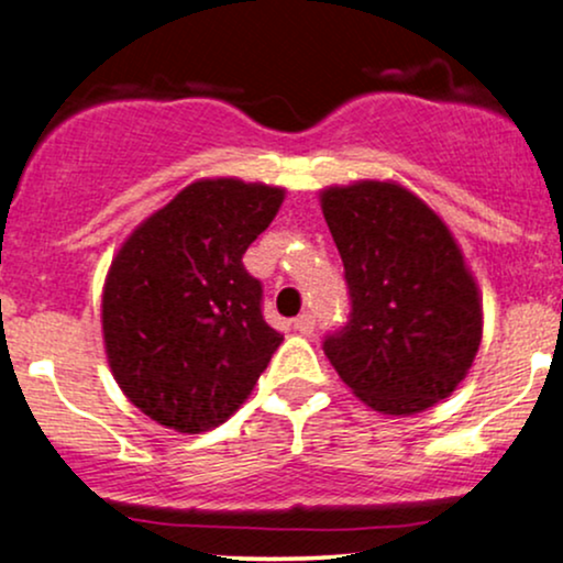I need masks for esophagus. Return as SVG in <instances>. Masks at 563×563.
<instances>
[{
	"instance_id": "1",
	"label": "esophagus",
	"mask_w": 563,
	"mask_h": 563,
	"mask_svg": "<svg viewBox=\"0 0 563 563\" xmlns=\"http://www.w3.org/2000/svg\"><path fill=\"white\" fill-rule=\"evenodd\" d=\"M294 328H296V331H299V333L309 335V333L314 331V318H312V314H309V312H301L299 318L294 320Z\"/></svg>"
}]
</instances>
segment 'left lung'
Returning <instances> with one entry per match:
<instances>
[{"instance_id": "obj_1", "label": "left lung", "mask_w": 563, "mask_h": 563, "mask_svg": "<svg viewBox=\"0 0 563 563\" xmlns=\"http://www.w3.org/2000/svg\"><path fill=\"white\" fill-rule=\"evenodd\" d=\"M352 296L325 357L357 399L416 416L450 397L482 344V294L448 224L391 179L320 190Z\"/></svg>"}]
</instances>
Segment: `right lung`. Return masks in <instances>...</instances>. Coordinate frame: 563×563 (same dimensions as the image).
I'll return each mask as SVG.
<instances>
[{"instance_id": "right-lung-1", "label": "right lung", "mask_w": 563, "mask_h": 563, "mask_svg": "<svg viewBox=\"0 0 563 563\" xmlns=\"http://www.w3.org/2000/svg\"><path fill=\"white\" fill-rule=\"evenodd\" d=\"M283 198L264 183L196 179L115 251L102 286L108 365L129 402L166 429L228 421L280 346L243 254Z\"/></svg>"}]
</instances>
